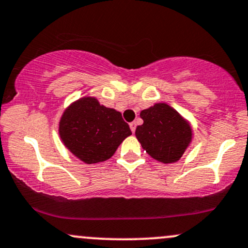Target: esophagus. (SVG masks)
Segmentation results:
<instances>
[{
	"label": "esophagus",
	"mask_w": 248,
	"mask_h": 248,
	"mask_svg": "<svg viewBox=\"0 0 248 248\" xmlns=\"http://www.w3.org/2000/svg\"><path fill=\"white\" fill-rule=\"evenodd\" d=\"M129 127H130V130H132V132L134 133L135 132V128H137V122H130Z\"/></svg>",
	"instance_id": "esophagus-1"
}]
</instances>
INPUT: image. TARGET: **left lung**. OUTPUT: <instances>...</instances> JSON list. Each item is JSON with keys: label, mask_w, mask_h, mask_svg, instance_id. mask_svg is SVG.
Instances as JSON below:
<instances>
[{"label": "left lung", "mask_w": 248, "mask_h": 248, "mask_svg": "<svg viewBox=\"0 0 248 248\" xmlns=\"http://www.w3.org/2000/svg\"><path fill=\"white\" fill-rule=\"evenodd\" d=\"M143 124L135 129V137L146 153L162 164L179 161L188 148L193 130L188 120L165 102L141 110Z\"/></svg>", "instance_id": "8db88e82"}]
</instances>
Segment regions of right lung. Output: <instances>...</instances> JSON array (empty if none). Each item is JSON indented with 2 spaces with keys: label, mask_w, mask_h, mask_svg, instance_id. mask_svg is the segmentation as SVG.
I'll return each mask as SVG.
<instances>
[{
  "label": "right lung",
  "mask_w": 248,
  "mask_h": 248,
  "mask_svg": "<svg viewBox=\"0 0 248 248\" xmlns=\"http://www.w3.org/2000/svg\"><path fill=\"white\" fill-rule=\"evenodd\" d=\"M59 134L70 153L94 165L110 159L132 132L120 111L100 105L96 97L83 96L64 109Z\"/></svg>",
  "instance_id": "add662e5"
}]
</instances>
